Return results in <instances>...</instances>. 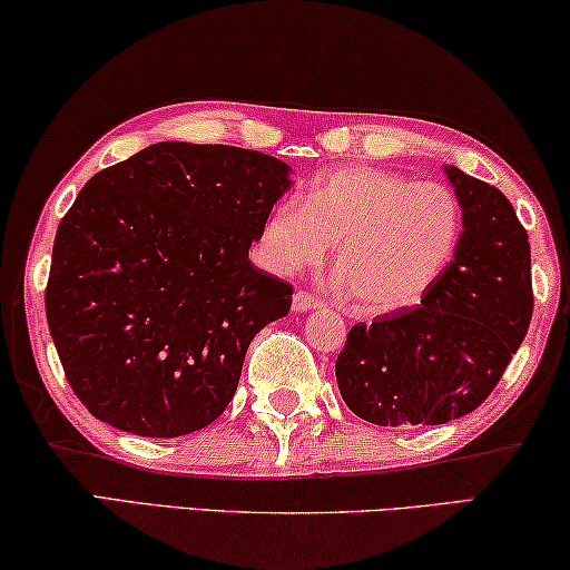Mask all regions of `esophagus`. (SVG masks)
Wrapping results in <instances>:
<instances>
[{
	"instance_id": "1",
	"label": "esophagus",
	"mask_w": 570,
	"mask_h": 570,
	"mask_svg": "<svg viewBox=\"0 0 570 570\" xmlns=\"http://www.w3.org/2000/svg\"><path fill=\"white\" fill-rule=\"evenodd\" d=\"M321 305H323L321 297L307 293V291H297L293 295V311L295 313H307V311H313V307H321Z\"/></svg>"
}]
</instances>
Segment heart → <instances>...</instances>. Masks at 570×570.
I'll list each match as a JSON object with an SVG mask.
<instances>
[{
  "label": "heart",
  "mask_w": 570,
  "mask_h": 570,
  "mask_svg": "<svg viewBox=\"0 0 570 570\" xmlns=\"http://www.w3.org/2000/svg\"><path fill=\"white\" fill-rule=\"evenodd\" d=\"M462 235V209L442 184L351 166L321 176L303 202L269 214L259 249L269 269L293 275L323 263L335 245V269L361 313H391L422 303L450 267Z\"/></svg>",
  "instance_id": "heart-1"
}]
</instances>
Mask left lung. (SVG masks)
Returning a JSON list of instances; mask_svg holds the SVG:
<instances>
[{
    "label": "left lung",
    "mask_w": 570,
    "mask_h": 570,
    "mask_svg": "<svg viewBox=\"0 0 570 570\" xmlns=\"http://www.w3.org/2000/svg\"><path fill=\"white\" fill-rule=\"evenodd\" d=\"M454 259L422 303L356 323L335 361L341 396L379 426L446 424L478 409L533 318L530 242L510 199L454 166Z\"/></svg>",
    "instance_id": "left-lung-1"
}]
</instances>
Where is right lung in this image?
Wrapping results in <instances>:
<instances>
[{
    "mask_svg": "<svg viewBox=\"0 0 570 570\" xmlns=\"http://www.w3.org/2000/svg\"><path fill=\"white\" fill-rule=\"evenodd\" d=\"M291 166L237 146L164 141L98 171L55 235L45 313L70 389L138 436H181L235 396L249 341L291 311L257 269Z\"/></svg>",
    "mask_w": 570,
    "mask_h": 570,
    "instance_id": "obj_1",
    "label": "right lung"
}]
</instances>
